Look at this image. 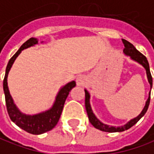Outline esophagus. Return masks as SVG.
Returning a JSON list of instances; mask_svg holds the SVG:
<instances>
[{"mask_svg": "<svg viewBox=\"0 0 154 154\" xmlns=\"http://www.w3.org/2000/svg\"><path fill=\"white\" fill-rule=\"evenodd\" d=\"M76 82H77V86H83L87 83V77L83 75H81V76L77 77Z\"/></svg>", "mask_w": 154, "mask_h": 154, "instance_id": "esophagus-1", "label": "esophagus"}]
</instances>
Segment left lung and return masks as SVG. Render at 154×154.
<instances>
[{
	"label": "left lung",
	"instance_id": "8db88e82",
	"mask_svg": "<svg viewBox=\"0 0 154 154\" xmlns=\"http://www.w3.org/2000/svg\"><path fill=\"white\" fill-rule=\"evenodd\" d=\"M122 42L124 44V47L125 48L123 49V52L128 56H130L131 58L136 61L138 63H140L141 65H143V66L146 69V72H147V77H148V80L150 87L152 88V77L150 72V68H149V64L146 57L144 55H143L141 52L137 51V49L135 48V47L133 46V44L130 43L129 42L126 41V40L122 39ZM89 99H90V95L87 90H85V106H86V110H87V113H88V118H89V121L92 123V125L96 128L97 129H99L103 132H108V133H116V132H122V131H125V130L129 129L130 128H132L134 124H136L140 118L144 116L146 113V112L148 110V106H149V103H150V93H149V97H148V100L146 102V105H145L143 110L142 111L140 114L137 116V118H133L131 121L128 122L126 125L122 126V127H112V126L106 125V124H103V122H101L96 118L95 115L93 114L92 112V108L90 106V103H89Z\"/></svg>",
	"mask_w": 154,
	"mask_h": 154
}]
</instances>
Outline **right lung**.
I'll return each mask as SVG.
<instances>
[{"instance_id": "obj_1", "label": "right lung", "mask_w": 154, "mask_h": 154, "mask_svg": "<svg viewBox=\"0 0 154 154\" xmlns=\"http://www.w3.org/2000/svg\"><path fill=\"white\" fill-rule=\"evenodd\" d=\"M36 43H37V40L36 38H33V37L30 38L25 43H23V45L20 47V49L16 52V54L10 59L9 62L6 66V74L3 80V90L5 93L6 109H7V112L9 114L11 120L15 122L19 128H21V129L25 130L26 132L38 135V134H42V133L50 131L57 124L61 114H62L65 101L69 92H71V90L74 87H76V82L72 81L65 85L60 90V92L57 96L54 105L50 110L46 111L39 114L32 115V116L21 113V112L17 109L16 105L14 104L13 100L10 95L9 89L7 86V76L14 61L18 57V55L21 53V51Z\"/></svg>"}]
</instances>
